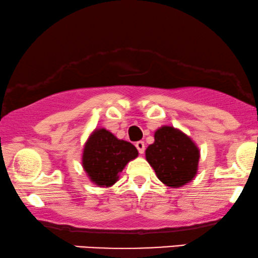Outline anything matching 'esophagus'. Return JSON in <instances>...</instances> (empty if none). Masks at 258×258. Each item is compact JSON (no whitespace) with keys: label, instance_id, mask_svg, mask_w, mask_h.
I'll return each instance as SVG.
<instances>
[{"label":"esophagus","instance_id":"1","mask_svg":"<svg viewBox=\"0 0 258 258\" xmlns=\"http://www.w3.org/2000/svg\"><path fill=\"white\" fill-rule=\"evenodd\" d=\"M136 148H137V150H138V153L139 154H144V151H145V144H144V142H137L136 143Z\"/></svg>","mask_w":258,"mask_h":258}]
</instances>
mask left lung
I'll return each mask as SVG.
<instances>
[{
  "label": "left lung",
  "instance_id": "obj_1",
  "mask_svg": "<svg viewBox=\"0 0 258 258\" xmlns=\"http://www.w3.org/2000/svg\"><path fill=\"white\" fill-rule=\"evenodd\" d=\"M145 156L157 178L170 187L187 184L197 174L200 150L190 137L174 127L157 130Z\"/></svg>",
  "mask_w": 258,
  "mask_h": 258
}]
</instances>
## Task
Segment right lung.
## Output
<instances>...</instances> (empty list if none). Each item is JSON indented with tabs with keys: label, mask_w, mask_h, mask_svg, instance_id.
<instances>
[{
	"label": "right lung",
	"mask_w": 258,
	"mask_h": 258,
	"mask_svg": "<svg viewBox=\"0 0 258 258\" xmlns=\"http://www.w3.org/2000/svg\"><path fill=\"white\" fill-rule=\"evenodd\" d=\"M137 156L135 145L99 128L90 136L84 147L83 167L94 184L104 187L115 184L119 173Z\"/></svg>",
	"instance_id": "add662e5"
}]
</instances>
